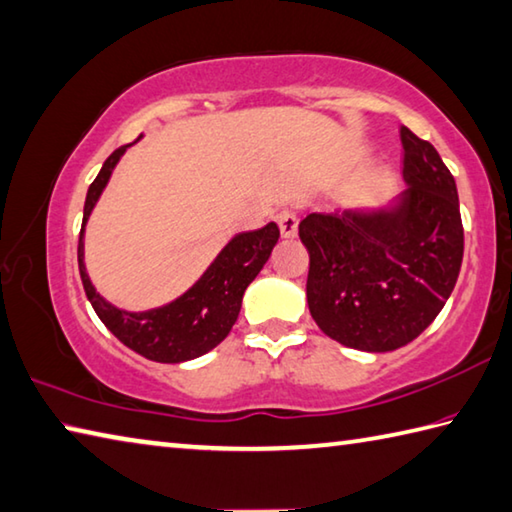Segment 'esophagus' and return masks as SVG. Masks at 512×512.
<instances>
[{
  "instance_id": "1",
  "label": "esophagus",
  "mask_w": 512,
  "mask_h": 512,
  "mask_svg": "<svg viewBox=\"0 0 512 512\" xmlns=\"http://www.w3.org/2000/svg\"><path fill=\"white\" fill-rule=\"evenodd\" d=\"M297 215L293 210H282L280 215H277V226H280L282 237H295L297 235Z\"/></svg>"
}]
</instances>
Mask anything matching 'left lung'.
<instances>
[{
  "instance_id": "obj_1",
  "label": "left lung",
  "mask_w": 512,
  "mask_h": 512,
  "mask_svg": "<svg viewBox=\"0 0 512 512\" xmlns=\"http://www.w3.org/2000/svg\"><path fill=\"white\" fill-rule=\"evenodd\" d=\"M407 188L383 206L311 212L306 302L340 345L383 353L430 327L461 271L463 226L454 176L432 143L401 127Z\"/></svg>"
}]
</instances>
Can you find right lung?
Wrapping results in <instances>:
<instances>
[{
  "label": "right lung",
  "instance_id": "obj_1",
  "mask_svg": "<svg viewBox=\"0 0 512 512\" xmlns=\"http://www.w3.org/2000/svg\"><path fill=\"white\" fill-rule=\"evenodd\" d=\"M141 138L143 136H138L134 143L141 141ZM134 143L118 147L102 163L94 183L89 185L78 241L80 277L96 315L125 347L141 353L147 360L176 365V362L199 358L224 342L232 324L237 322L241 300H244L248 284L262 271L273 253L277 239H280V228L271 221V224L259 230L237 232L219 250L199 280L188 291L174 297L172 302L145 311L118 309V306L107 302L96 291L87 273L85 228L118 161L123 159V154Z\"/></svg>",
  "mask_w": 512,
  "mask_h": 512
}]
</instances>
